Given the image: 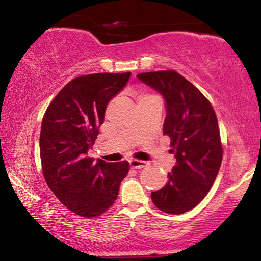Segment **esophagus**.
Segmentation results:
<instances>
[{
  "mask_svg": "<svg viewBox=\"0 0 261 261\" xmlns=\"http://www.w3.org/2000/svg\"><path fill=\"white\" fill-rule=\"evenodd\" d=\"M130 167L134 168V169H141V168L146 167L147 162L141 161V160H130Z\"/></svg>",
  "mask_w": 261,
  "mask_h": 261,
  "instance_id": "34e87169",
  "label": "esophagus"
}]
</instances>
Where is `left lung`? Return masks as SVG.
Here are the masks:
<instances>
[{
  "mask_svg": "<svg viewBox=\"0 0 261 261\" xmlns=\"http://www.w3.org/2000/svg\"><path fill=\"white\" fill-rule=\"evenodd\" d=\"M140 82L159 92L166 102L163 135L169 136L176 165L169 180L152 192L153 204L169 214H182L204 199L222 161L218 118L201 92L178 72H145Z\"/></svg>",
  "mask_w": 261,
  "mask_h": 261,
  "instance_id": "left-lung-1",
  "label": "left lung"
}]
</instances>
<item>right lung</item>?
I'll return each instance as SVG.
<instances>
[{"label":"right lung","mask_w":261,"mask_h":261,"mask_svg":"<svg viewBox=\"0 0 261 261\" xmlns=\"http://www.w3.org/2000/svg\"><path fill=\"white\" fill-rule=\"evenodd\" d=\"M131 73H93L72 79L59 92L42 118L40 156L48 187L68 210L98 218L118 196L129 162L87 156L107 105L129 82Z\"/></svg>","instance_id":"add662e5"}]
</instances>
